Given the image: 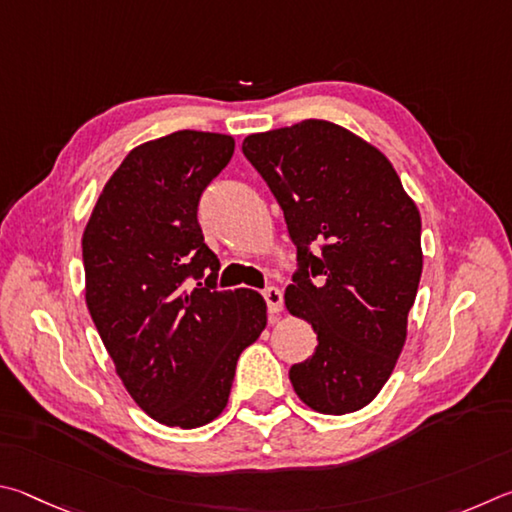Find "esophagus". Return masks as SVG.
Instances as JSON below:
<instances>
[{
	"label": "esophagus",
	"instance_id": "esophagus-1",
	"mask_svg": "<svg viewBox=\"0 0 512 512\" xmlns=\"http://www.w3.org/2000/svg\"><path fill=\"white\" fill-rule=\"evenodd\" d=\"M263 299L267 303V310H270V315H279V312L283 310V292L279 288H274V285H270V288L263 290Z\"/></svg>",
	"mask_w": 512,
	"mask_h": 512
}]
</instances>
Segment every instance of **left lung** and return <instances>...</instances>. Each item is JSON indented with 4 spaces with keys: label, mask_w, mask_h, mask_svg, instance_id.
Here are the masks:
<instances>
[{
    "label": "left lung",
    "mask_w": 512,
    "mask_h": 512,
    "mask_svg": "<svg viewBox=\"0 0 512 512\" xmlns=\"http://www.w3.org/2000/svg\"><path fill=\"white\" fill-rule=\"evenodd\" d=\"M242 152L297 245L285 306L319 342L290 369L292 387L319 414H351L378 396L405 346L423 272L420 213L391 161L337 123L249 134Z\"/></svg>",
    "instance_id": "obj_1"
}]
</instances>
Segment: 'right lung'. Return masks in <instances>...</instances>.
<instances>
[{
	"label": "right lung",
	"mask_w": 512,
	"mask_h": 512,
	"mask_svg": "<svg viewBox=\"0 0 512 512\" xmlns=\"http://www.w3.org/2000/svg\"><path fill=\"white\" fill-rule=\"evenodd\" d=\"M233 148L229 134L197 130L141 143L83 233L89 315L134 402L168 427L222 414L238 357L267 324L261 294L215 288L220 261L197 222Z\"/></svg>",
	"instance_id": "1"
}]
</instances>
